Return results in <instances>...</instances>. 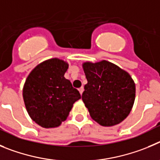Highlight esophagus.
Wrapping results in <instances>:
<instances>
[{
    "instance_id": "esophagus-1",
    "label": "esophagus",
    "mask_w": 160,
    "mask_h": 160,
    "mask_svg": "<svg viewBox=\"0 0 160 160\" xmlns=\"http://www.w3.org/2000/svg\"><path fill=\"white\" fill-rule=\"evenodd\" d=\"M79 92H80V95H82V93H83V87L80 88H79Z\"/></svg>"
}]
</instances>
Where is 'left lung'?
Instances as JSON below:
<instances>
[{
  "mask_svg": "<svg viewBox=\"0 0 160 160\" xmlns=\"http://www.w3.org/2000/svg\"><path fill=\"white\" fill-rule=\"evenodd\" d=\"M82 67L88 80L82 100L92 119L104 127L121 123L130 114L136 99V83L131 75L105 60L85 61Z\"/></svg>",
  "mask_w": 160,
  "mask_h": 160,
  "instance_id": "left-lung-1",
  "label": "left lung"
}]
</instances>
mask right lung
<instances>
[{
    "mask_svg": "<svg viewBox=\"0 0 160 160\" xmlns=\"http://www.w3.org/2000/svg\"><path fill=\"white\" fill-rule=\"evenodd\" d=\"M68 64L59 58L46 60L30 72L23 87L26 110L36 123L54 128L65 121L73 103L80 99L78 90L64 77Z\"/></svg>",
    "mask_w": 160,
    "mask_h": 160,
    "instance_id": "obj_1",
    "label": "right lung"
}]
</instances>
